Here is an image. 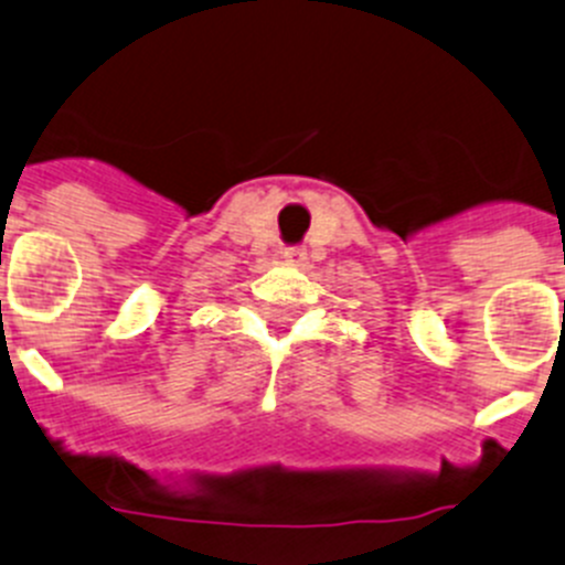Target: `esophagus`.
I'll return each mask as SVG.
<instances>
[{
    "instance_id": "obj_1",
    "label": "esophagus",
    "mask_w": 565,
    "mask_h": 565,
    "mask_svg": "<svg viewBox=\"0 0 565 565\" xmlns=\"http://www.w3.org/2000/svg\"><path fill=\"white\" fill-rule=\"evenodd\" d=\"M307 256V250H303V247H284V258H287V262H300V258Z\"/></svg>"
}]
</instances>
